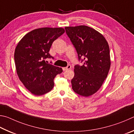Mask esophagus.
<instances>
[{
	"instance_id": "1",
	"label": "esophagus",
	"mask_w": 134,
	"mask_h": 134,
	"mask_svg": "<svg viewBox=\"0 0 134 134\" xmlns=\"http://www.w3.org/2000/svg\"><path fill=\"white\" fill-rule=\"evenodd\" d=\"M71 68V65H68V66H66V67H65V68H63V70L64 71H68V70H69V69H70Z\"/></svg>"
}]
</instances>
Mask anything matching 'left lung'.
<instances>
[{
    "instance_id": "1",
    "label": "left lung",
    "mask_w": 134,
    "mask_h": 134,
    "mask_svg": "<svg viewBox=\"0 0 134 134\" xmlns=\"http://www.w3.org/2000/svg\"><path fill=\"white\" fill-rule=\"evenodd\" d=\"M75 48L82 66H75L72 87L75 92L88 97L101 87L111 66L109 47L106 39L97 30L85 25L65 27Z\"/></svg>"
}]
</instances>
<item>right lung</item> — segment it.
<instances>
[{"label":"right lung","instance_id":"1","mask_svg":"<svg viewBox=\"0 0 134 134\" xmlns=\"http://www.w3.org/2000/svg\"><path fill=\"white\" fill-rule=\"evenodd\" d=\"M65 32L62 27H42L27 33L19 42L14 54L20 81L30 93L45 94L54 86L53 79L62 72L61 68L49 64L45 59L53 42Z\"/></svg>","mask_w":134,"mask_h":134}]
</instances>
